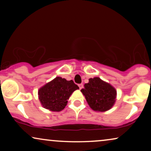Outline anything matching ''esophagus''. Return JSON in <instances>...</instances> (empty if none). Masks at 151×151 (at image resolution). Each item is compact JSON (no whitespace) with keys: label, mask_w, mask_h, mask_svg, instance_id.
I'll use <instances>...</instances> for the list:
<instances>
[{"label":"esophagus","mask_w":151,"mask_h":151,"mask_svg":"<svg viewBox=\"0 0 151 151\" xmlns=\"http://www.w3.org/2000/svg\"><path fill=\"white\" fill-rule=\"evenodd\" d=\"M78 86H79L80 89H82V87H83V84H78Z\"/></svg>","instance_id":"1"}]
</instances>
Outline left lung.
<instances>
[{"instance_id": "8db88e82", "label": "left lung", "mask_w": 151, "mask_h": 151, "mask_svg": "<svg viewBox=\"0 0 151 151\" xmlns=\"http://www.w3.org/2000/svg\"><path fill=\"white\" fill-rule=\"evenodd\" d=\"M88 80V83L84 84V88L81 90L88 105L96 111L109 110L115 102L116 90L100 78H90Z\"/></svg>"}]
</instances>
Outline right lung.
Segmentation results:
<instances>
[{
	"mask_svg": "<svg viewBox=\"0 0 151 151\" xmlns=\"http://www.w3.org/2000/svg\"><path fill=\"white\" fill-rule=\"evenodd\" d=\"M78 88L73 80L67 81L65 78L56 77L39 89V100L44 108L60 111L66 106L72 93Z\"/></svg>",
	"mask_w": 151,
	"mask_h": 151,
	"instance_id": "right-lung-1",
	"label": "right lung"
}]
</instances>
